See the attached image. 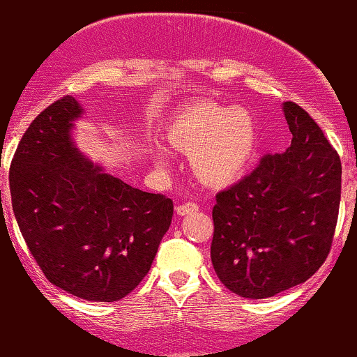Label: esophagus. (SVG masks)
I'll return each mask as SVG.
<instances>
[{
	"mask_svg": "<svg viewBox=\"0 0 357 357\" xmlns=\"http://www.w3.org/2000/svg\"><path fill=\"white\" fill-rule=\"evenodd\" d=\"M196 211H198V204L196 203H184V204H179V206H176V213H178L179 216L191 215V213H196Z\"/></svg>",
	"mask_w": 357,
	"mask_h": 357,
	"instance_id": "34e87169",
	"label": "esophagus"
}]
</instances>
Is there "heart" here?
I'll list each match as a JSON object with an SVG mask.
<instances>
[{"instance_id": "1", "label": "heart", "mask_w": 357, "mask_h": 357, "mask_svg": "<svg viewBox=\"0 0 357 357\" xmlns=\"http://www.w3.org/2000/svg\"><path fill=\"white\" fill-rule=\"evenodd\" d=\"M176 149L191 155L196 178L211 188H227L240 181L258 153L255 119L243 109L198 102L184 107L167 130ZM158 165L166 166L167 155L154 151Z\"/></svg>"}]
</instances>
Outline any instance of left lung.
<instances>
[{"label": "left lung", "instance_id": "8db88e82", "mask_svg": "<svg viewBox=\"0 0 357 357\" xmlns=\"http://www.w3.org/2000/svg\"><path fill=\"white\" fill-rule=\"evenodd\" d=\"M282 110L292 144L216 195L211 261L227 289L267 298L304 284L329 255L341 203V159L294 102Z\"/></svg>", "mask_w": 357, "mask_h": 357}]
</instances>
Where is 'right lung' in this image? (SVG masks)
<instances>
[{"mask_svg": "<svg viewBox=\"0 0 357 357\" xmlns=\"http://www.w3.org/2000/svg\"><path fill=\"white\" fill-rule=\"evenodd\" d=\"M84 112L65 96L31 122L11 161V204L53 285L85 301L114 302L149 272L169 230L173 202L93 165L73 141Z\"/></svg>", "mask_w": 357, "mask_h": 357, "instance_id": "right-lung-1", "label": "right lung"}]
</instances>
